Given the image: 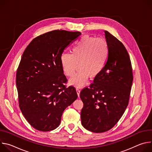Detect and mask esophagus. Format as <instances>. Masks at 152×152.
<instances>
[{"mask_svg":"<svg viewBox=\"0 0 152 152\" xmlns=\"http://www.w3.org/2000/svg\"><path fill=\"white\" fill-rule=\"evenodd\" d=\"M76 92H77V96H78V97H79V95H80V88H78V87H77V88H76Z\"/></svg>","mask_w":152,"mask_h":152,"instance_id":"obj_1","label":"esophagus"}]
</instances>
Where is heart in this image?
Instances as JSON below:
<instances>
[{
	"label": "heart",
	"instance_id": "obj_1",
	"mask_svg": "<svg viewBox=\"0 0 152 152\" xmlns=\"http://www.w3.org/2000/svg\"><path fill=\"white\" fill-rule=\"evenodd\" d=\"M109 55L106 41L102 38L85 35L77 41L72 53L64 52L60 61L62 70L67 76H72L70 82L76 86L84 85L88 80L99 76L103 70Z\"/></svg>",
	"mask_w": 152,
	"mask_h": 152
}]
</instances>
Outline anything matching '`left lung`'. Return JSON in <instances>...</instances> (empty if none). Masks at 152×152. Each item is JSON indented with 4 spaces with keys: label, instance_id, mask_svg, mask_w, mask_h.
Returning <instances> with one entry per match:
<instances>
[{
    "label": "left lung",
    "instance_id": "obj_1",
    "mask_svg": "<svg viewBox=\"0 0 152 152\" xmlns=\"http://www.w3.org/2000/svg\"><path fill=\"white\" fill-rule=\"evenodd\" d=\"M109 55L102 73L94 79L90 88H83L80 117L82 126L90 131H109L119 121L129 103L133 81L129 55L123 43L104 31Z\"/></svg>",
    "mask_w": 152,
    "mask_h": 152
}]
</instances>
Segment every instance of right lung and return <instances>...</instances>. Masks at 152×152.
Returning a JSON list of instances; mask_svg holds the SVG:
<instances>
[{
  "label": "right lung",
  "mask_w": 152,
  "mask_h": 152,
  "mask_svg": "<svg viewBox=\"0 0 152 152\" xmlns=\"http://www.w3.org/2000/svg\"><path fill=\"white\" fill-rule=\"evenodd\" d=\"M80 32L52 31L35 38L24 51L16 75L19 107L28 122L39 131H50L61 123L65 109L77 98L67 88L60 57Z\"/></svg>",
  "instance_id": "obj_1"
}]
</instances>
